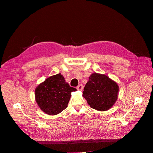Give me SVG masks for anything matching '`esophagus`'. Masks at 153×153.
Instances as JSON below:
<instances>
[{
	"mask_svg": "<svg viewBox=\"0 0 153 153\" xmlns=\"http://www.w3.org/2000/svg\"><path fill=\"white\" fill-rule=\"evenodd\" d=\"M76 89H77L78 90H79V91H82L83 89H84V86H83L82 84H79V85H78L77 86Z\"/></svg>",
	"mask_w": 153,
	"mask_h": 153,
	"instance_id": "1",
	"label": "esophagus"
}]
</instances>
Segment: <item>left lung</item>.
<instances>
[{
    "instance_id": "8db88e82",
    "label": "left lung",
    "mask_w": 153,
    "mask_h": 153,
    "mask_svg": "<svg viewBox=\"0 0 153 153\" xmlns=\"http://www.w3.org/2000/svg\"><path fill=\"white\" fill-rule=\"evenodd\" d=\"M119 89L118 84L108 76L94 73L85 85L83 96L92 108L106 111L117 101Z\"/></svg>"
}]
</instances>
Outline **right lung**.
<instances>
[{
  "label": "right lung",
  "mask_w": 153,
  "mask_h": 153,
  "mask_svg": "<svg viewBox=\"0 0 153 153\" xmlns=\"http://www.w3.org/2000/svg\"><path fill=\"white\" fill-rule=\"evenodd\" d=\"M76 91L66 82L61 73L51 76L35 89V100L40 109L50 115H57L66 109L71 93Z\"/></svg>",
  "instance_id": "right-lung-1"
}]
</instances>
